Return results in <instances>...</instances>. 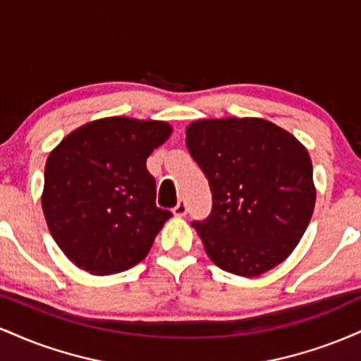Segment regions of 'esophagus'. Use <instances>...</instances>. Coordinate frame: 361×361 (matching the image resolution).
Returning <instances> with one entry per match:
<instances>
[{
  "label": "esophagus",
  "mask_w": 361,
  "mask_h": 361,
  "mask_svg": "<svg viewBox=\"0 0 361 361\" xmlns=\"http://www.w3.org/2000/svg\"><path fill=\"white\" fill-rule=\"evenodd\" d=\"M186 210L188 209H186L185 202H178L175 209H173V214H175L176 217H183V215H186Z\"/></svg>",
  "instance_id": "obj_1"
}]
</instances>
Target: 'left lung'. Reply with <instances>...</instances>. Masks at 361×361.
I'll return each instance as SVG.
<instances>
[{
    "mask_svg": "<svg viewBox=\"0 0 361 361\" xmlns=\"http://www.w3.org/2000/svg\"><path fill=\"white\" fill-rule=\"evenodd\" d=\"M212 212L193 221L209 258L239 276L267 273L295 250L316 205L307 149L263 118H209L186 127Z\"/></svg>",
    "mask_w": 361,
    "mask_h": 361,
    "instance_id": "1",
    "label": "left lung"
}]
</instances>
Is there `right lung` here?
<instances>
[{
  "mask_svg": "<svg viewBox=\"0 0 361 361\" xmlns=\"http://www.w3.org/2000/svg\"><path fill=\"white\" fill-rule=\"evenodd\" d=\"M173 128L109 117L66 135L45 163L42 209L62 252L91 275L126 271L147 256L173 214L156 205L151 152Z\"/></svg>",
  "mask_w": 361,
  "mask_h": 361,
  "instance_id": "obj_1",
  "label": "right lung"
}]
</instances>
